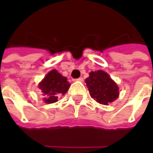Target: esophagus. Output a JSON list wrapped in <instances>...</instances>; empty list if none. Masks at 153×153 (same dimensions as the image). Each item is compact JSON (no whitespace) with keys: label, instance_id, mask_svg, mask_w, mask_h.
<instances>
[{"label":"esophagus","instance_id":"obj_1","mask_svg":"<svg viewBox=\"0 0 153 153\" xmlns=\"http://www.w3.org/2000/svg\"><path fill=\"white\" fill-rule=\"evenodd\" d=\"M74 81H79V82H83V78H79V79H74Z\"/></svg>","mask_w":153,"mask_h":153}]
</instances>
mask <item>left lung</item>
<instances>
[{"label": "left lung", "mask_w": 153, "mask_h": 153, "mask_svg": "<svg viewBox=\"0 0 153 153\" xmlns=\"http://www.w3.org/2000/svg\"><path fill=\"white\" fill-rule=\"evenodd\" d=\"M85 83L92 98L102 105H108L117 99L119 88L107 73L103 70L92 71Z\"/></svg>", "instance_id": "8db88e82"}]
</instances>
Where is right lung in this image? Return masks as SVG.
<instances>
[{
  "label": "right lung",
  "mask_w": 153,
  "mask_h": 153,
  "mask_svg": "<svg viewBox=\"0 0 153 153\" xmlns=\"http://www.w3.org/2000/svg\"><path fill=\"white\" fill-rule=\"evenodd\" d=\"M70 87L66 77L62 76L56 70H51L38 84L46 103L56 102L58 96L65 94Z\"/></svg>",
  "instance_id": "add662e5"
}]
</instances>
